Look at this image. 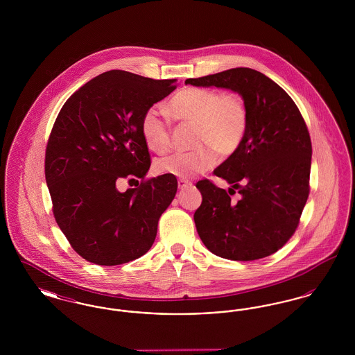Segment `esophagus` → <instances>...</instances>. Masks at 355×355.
<instances>
[{
  "mask_svg": "<svg viewBox=\"0 0 355 355\" xmlns=\"http://www.w3.org/2000/svg\"><path fill=\"white\" fill-rule=\"evenodd\" d=\"M190 186H191V182H189L186 180H178V189L180 190H185V189L190 187Z\"/></svg>",
  "mask_w": 355,
  "mask_h": 355,
  "instance_id": "34e87169",
  "label": "esophagus"
}]
</instances>
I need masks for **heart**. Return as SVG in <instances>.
I'll return each instance as SVG.
<instances>
[{
	"instance_id": "heart-1",
	"label": "heart",
	"mask_w": 355,
	"mask_h": 355,
	"mask_svg": "<svg viewBox=\"0 0 355 355\" xmlns=\"http://www.w3.org/2000/svg\"><path fill=\"white\" fill-rule=\"evenodd\" d=\"M170 117L193 123L191 152L174 153L159 158L155 170L178 178H190L209 169L217 159L230 157L241 146L248 129V107L236 92L218 93L207 87H185L177 92L166 106ZM141 135L153 152L170 148L169 123L155 109H148L141 119Z\"/></svg>"
}]
</instances>
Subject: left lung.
<instances>
[{
    "label": "left lung",
    "instance_id": "left-lung-1",
    "mask_svg": "<svg viewBox=\"0 0 355 355\" xmlns=\"http://www.w3.org/2000/svg\"><path fill=\"white\" fill-rule=\"evenodd\" d=\"M185 84L227 89L248 107L246 135L214 174L238 189L234 203L225 189L202 180V203L194 222L203 245L232 261H254L279 250L294 234L309 197L311 141L297 105L269 77L234 68L189 78Z\"/></svg>",
    "mask_w": 355,
    "mask_h": 355
}]
</instances>
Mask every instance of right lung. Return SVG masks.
I'll list each match as a JSON object with an SVG mask.
<instances>
[{
  "label": "right lung",
  "mask_w": 355,
  "mask_h": 355,
  "mask_svg": "<svg viewBox=\"0 0 355 355\" xmlns=\"http://www.w3.org/2000/svg\"><path fill=\"white\" fill-rule=\"evenodd\" d=\"M174 83L110 70L80 87L54 122L45 155L54 218L92 263L116 266L148 253L174 200L178 184L168 174L117 189L121 178L145 180L150 155L141 119Z\"/></svg>",
  "instance_id": "right-lung-1"
}]
</instances>
